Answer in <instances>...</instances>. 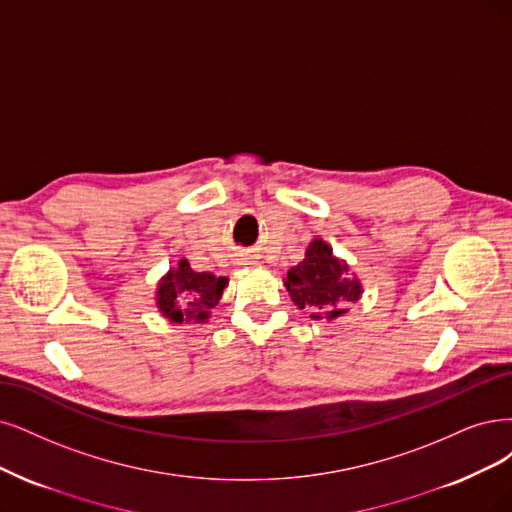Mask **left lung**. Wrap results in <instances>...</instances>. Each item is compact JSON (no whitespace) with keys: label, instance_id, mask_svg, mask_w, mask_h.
Instances as JSON below:
<instances>
[{"label":"left lung","instance_id":"1","mask_svg":"<svg viewBox=\"0 0 512 512\" xmlns=\"http://www.w3.org/2000/svg\"><path fill=\"white\" fill-rule=\"evenodd\" d=\"M285 287L299 310H312V318L335 320L348 312V304L363 293L361 282L350 274L348 263L333 255V249L320 238L308 244L304 261L287 272Z\"/></svg>","mask_w":512,"mask_h":512}]
</instances>
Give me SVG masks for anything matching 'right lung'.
<instances>
[{"instance_id": "add662e5", "label": "right lung", "mask_w": 512, "mask_h": 512, "mask_svg": "<svg viewBox=\"0 0 512 512\" xmlns=\"http://www.w3.org/2000/svg\"><path fill=\"white\" fill-rule=\"evenodd\" d=\"M225 276L211 272H194L187 259H179L177 268L168 270L156 291V306L173 323H204L208 312L219 304Z\"/></svg>"}]
</instances>
